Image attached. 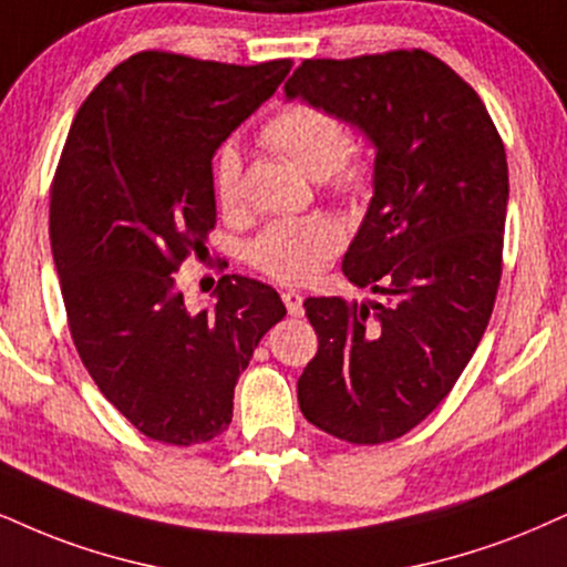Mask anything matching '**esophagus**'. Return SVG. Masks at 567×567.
Masks as SVG:
<instances>
[{"label":"esophagus","mask_w":567,"mask_h":567,"mask_svg":"<svg viewBox=\"0 0 567 567\" xmlns=\"http://www.w3.org/2000/svg\"><path fill=\"white\" fill-rule=\"evenodd\" d=\"M281 299H284L286 310H289V316H291V318H299V316H302L305 307H302V295H299V291H284Z\"/></svg>","instance_id":"obj_1"}]
</instances>
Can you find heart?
<instances>
[{
  "instance_id": "heart-1",
  "label": "heart",
  "mask_w": 567,
  "mask_h": 567,
  "mask_svg": "<svg viewBox=\"0 0 567 567\" xmlns=\"http://www.w3.org/2000/svg\"><path fill=\"white\" fill-rule=\"evenodd\" d=\"M262 142L297 163L307 176L326 178L333 192L360 194L370 181V159L347 146L339 115L318 104H286L262 125ZM213 188L220 207L241 197V155L236 146H220L213 163ZM341 247V230L326 218L278 220L247 247L249 262L284 284L316 278Z\"/></svg>"
}]
</instances>
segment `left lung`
<instances>
[{"mask_svg":"<svg viewBox=\"0 0 567 567\" xmlns=\"http://www.w3.org/2000/svg\"><path fill=\"white\" fill-rule=\"evenodd\" d=\"M284 91L375 146L373 199L341 270L383 297L305 299L318 352L297 381L299 410L341 442H391L450 394L492 318L505 144L476 91L423 49L305 60Z\"/></svg>","mask_w":567,"mask_h":567,"instance_id":"1","label":"left lung"}]
</instances>
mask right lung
I'll return each instance as SVG.
<instances>
[{
	"mask_svg": "<svg viewBox=\"0 0 567 567\" xmlns=\"http://www.w3.org/2000/svg\"><path fill=\"white\" fill-rule=\"evenodd\" d=\"M289 70L138 52L70 125L49 202L70 337L107 402L155 442L220 436L257 341L286 316L247 276H223L215 302L192 310L176 270L215 228L213 155Z\"/></svg>",
	"mask_w": 567,
	"mask_h": 567,
	"instance_id": "1",
	"label": "right lung"
}]
</instances>
